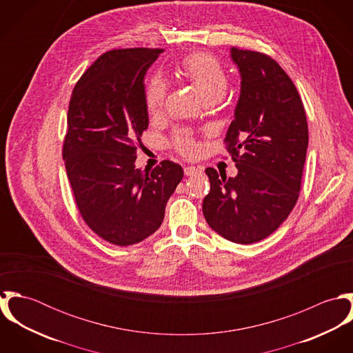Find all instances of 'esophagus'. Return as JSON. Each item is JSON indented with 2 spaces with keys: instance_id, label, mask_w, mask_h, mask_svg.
Wrapping results in <instances>:
<instances>
[{
  "instance_id": "1",
  "label": "esophagus",
  "mask_w": 353,
  "mask_h": 353,
  "mask_svg": "<svg viewBox=\"0 0 353 353\" xmlns=\"http://www.w3.org/2000/svg\"><path fill=\"white\" fill-rule=\"evenodd\" d=\"M183 172L186 176H193V175H197V174H201V167H196V165H188L183 168Z\"/></svg>"
}]
</instances>
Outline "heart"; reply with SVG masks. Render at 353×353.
<instances>
[{
    "label": "heart",
    "instance_id": "obj_1",
    "mask_svg": "<svg viewBox=\"0 0 353 353\" xmlns=\"http://www.w3.org/2000/svg\"><path fill=\"white\" fill-rule=\"evenodd\" d=\"M181 77L189 83L200 99L214 101L220 99L227 90L228 76L220 62L209 54L194 52L185 57L178 69ZM167 95V81L161 76H152L144 88V101L152 115L161 111ZM172 147L185 154L193 156L197 152V144L189 130H178L172 137Z\"/></svg>",
    "mask_w": 353,
    "mask_h": 353
}]
</instances>
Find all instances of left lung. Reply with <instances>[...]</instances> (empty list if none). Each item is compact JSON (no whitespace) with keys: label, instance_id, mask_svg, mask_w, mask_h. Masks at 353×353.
Listing matches in <instances>:
<instances>
[{"label":"left lung","instance_id":"1","mask_svg":"<svg viewBox=\"0 0 353 353\" xmlns=\"http://www.w3.org/2000/svg\"><path fill=\"white\" fill-rule=\"evenodd\" d=\"M241 73V95L227 134L238 175L206 168L210 192L202 212L209 227L242 245L262 241L298 201L308 126L298 90L269 55L231 48Z\"/></svg>","mask_w":353,"mask_h":353}]
</instances>
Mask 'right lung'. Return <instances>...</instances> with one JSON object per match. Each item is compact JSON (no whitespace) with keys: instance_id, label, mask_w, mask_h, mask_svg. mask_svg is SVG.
Listing matches in <instances>:
<instances>
[{"instance_id":"right-lung-1","label":"right lung","mask_w":353,"mask_h":353,"mask_svg":"<svg viewBox=\"0 0 353 353\" xmlns=\"http://www.w3.org/2000/svg\"><path fill=\"white\" fill-rule=\"evenodd\" d=\"M161 49L101 55L73 88L62 156L77 208L104 241L130 246L163 223L165 203L183 178L164 160L152 171L134 165L136 141L148 128L144 79Z\"/></svg>"}]
</instances>
